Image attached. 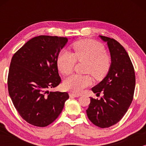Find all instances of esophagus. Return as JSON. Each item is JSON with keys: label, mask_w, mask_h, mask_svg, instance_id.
Instances as JSON below:
<instances>
[{"label": "esophagus", "mask_w": 146, "mask_h": 146, "mask_svg": "<svg viewBox=\"0 0 146 146\" xmlns=\"http://www.w3.org/2000/svg\"><path fill=\"white\" fill-rule=\"evenodd\" d=\"M69 96H70V97L72 98V97H79L80 95L78 94H75V93L70 92V93L69 94Z\"/></svg>", "instance_id": "1"}]
</instances>
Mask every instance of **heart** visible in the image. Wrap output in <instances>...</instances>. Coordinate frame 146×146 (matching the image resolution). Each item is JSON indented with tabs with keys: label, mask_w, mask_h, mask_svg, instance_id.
Masks as SVG:
<instances>
[{
	"label": "heart",
	"mask_w": 146,
	"mask_h": 146,
	"mask_svg": "<svg viewBox=\"0 0 146 146\" xmlns=\"http://www.w3.org/2000/svg\"><path fill=\"white\" fill-rule=\"evenodd\" d=\"M74 53L62 50L57 60L58 68L64 75L73 71L76 61L86 62L85 72L92 74L96 80H102L109 72L111 58L106 53L105 48L93 40H82L73 44ZM92 83L90 75L73 74L64 80V87L68 90L80 94Z\"/></svg>",
	"instance_id": "heart-1"
}]
</instances>
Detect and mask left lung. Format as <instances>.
Wrapping results in <instances>:
<instances>
[{
  "label": "left lung",
  "mask_w": 146,
  "mask_h": 146,
  "mask_svg": "<svg viewBox=\"0 0 146 146\" xmlns=\"http://www.w3.org/2000/svg\"><path fill=\"white\" fill-rule=\"evenodd\" d=\"M107 42L111 58L108 74L102 81L92 88L96 95L103 94L98 100L90 98L87 115L91 122L101 128L117 123L127 112L133 100L135 85L133 66L128 54L113 38L100 36Z\"/></svg>",
  "instance_id": "1"
}]
</instances>
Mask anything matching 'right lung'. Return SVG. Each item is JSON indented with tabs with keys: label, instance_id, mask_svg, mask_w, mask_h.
I'll return each mask as SVG.
<instances>
[{
	"label": "right lung",
	"instance_id": "right-lung-1",
	"mask_svg": "<svg viewBox=\"0 0 146 146\" xmlns=\"http://www.w3.org/2000/svg\"><path fill=\"white\" fill-rule=\"evenodd\" d=\"M67 41L62 36L34 37L12 58L7 80L9 93L20 115L30 124L50 125L68 99L67 92L48 91L61 82L57 60Z\"/></svg>",
	"mask_w": 146,
	"mask_h": 146
}]
</instances>
